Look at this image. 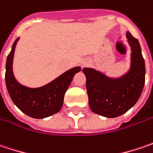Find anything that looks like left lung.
I'll list each match as a JSON object with an SVG mask.
<instances>
[{
  "mask_svg": "<svg viewBox=\"0 0 153 153\" xmlns=\"http://www.w3.org/2000/svg\"><path fill=\"white\" fill-rule=\"evenodd\" d=\"M131 68L119 79H110L92 68H83L90 109L95 114L114 118L126 113L139 100L145 85V61L139 41L130 32Z\"/></svg>",
  "mask_w": 153,
  "mask_h": 153,
  "instance_id": "1",
  "label": "left lung"
}]
</instances>
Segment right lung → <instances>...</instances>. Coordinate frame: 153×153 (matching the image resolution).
Listing matches in <instances>:
<instances>
[{"label":"right lung","mask_w":153,"mask_h":153,"mask_svg":"<svg viewBox=\"0 0 153 153\" xmlns=\"http://www.w3.org/2000/svg\"><path fill=\"white\" fill-rule=\"evenodd\" d=\"M17 38L7 56L6 63V85L13 102L25 115L32 118L42 119L52 116L62 109L65 92L74 74L79 72V67L74 68L62 74L50 83L39 88H28L21 85L13 74V59Z\"/></svg>","instance_id":"add662e5"}]
</instances>
